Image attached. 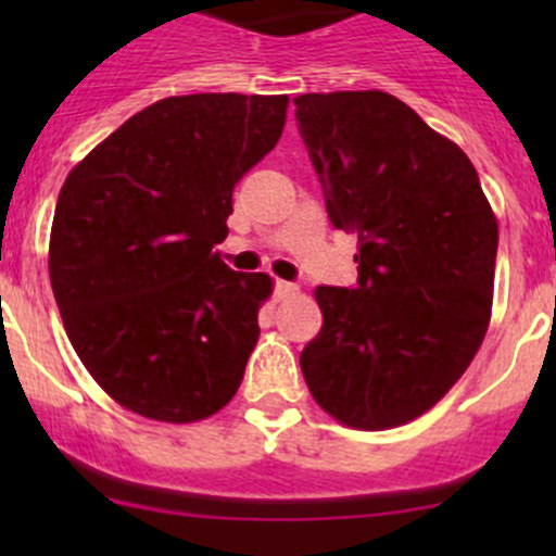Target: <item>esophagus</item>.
Wrapping results in <instances>:
<instances>
[{"label": "esophagus", "instance_id": "obj_1", "mask_svg": "<svg viewBox=\"0 0 556 556\" xmlns=\"http://www.w3.org/2000/svg\"><path fill=\"white\" fill-rule=\"evenodd\" d=\"M295 293H299V288H295L293 282H285V279H277V299L279 301L290 299V295H295Z\"/></svg>", "mask_w": 556, "mask_h": 556}]
</instances>
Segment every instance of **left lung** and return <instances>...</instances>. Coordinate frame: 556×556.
<instances>
[{"label": "left lung", "instance_id": "1", "mask_svg": "<svg viewBox=\"0 0 556 556\" xmlns=\"http://www.w3.org/2000/svg\"><path fill=\"white\" fill-rule=\"evenodd\" d=\"M301 137L336 228L357 233V288L314 290L323 328L301 371L355 430L422 417L490 328L497 217L468 155L384 91L301 93Z\"/></svg>", "mask_w": 556, "mask_h": 556}]
</instances>
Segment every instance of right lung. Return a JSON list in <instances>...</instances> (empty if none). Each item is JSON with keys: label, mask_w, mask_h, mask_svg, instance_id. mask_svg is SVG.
Wrapping results in <instances>:
<instances>
[{"label": "right lung", "mask_w": 556, "mask_h": 556, "mask_svg": "<svg viewBox=\"0 0 556 556\" xmlns=\"http://www.w3.org/2000/svg\"><path fill=\"white\" fill-rule=\"evenodd\" d=\"M290 99L190 93L144 106L66 174L48 271L77 357L112 401L188 425L220 412L255 350L268 274L231 271L239 179L279 142Z\"/></svg>", "instance_id": "1"}]
</instances>
